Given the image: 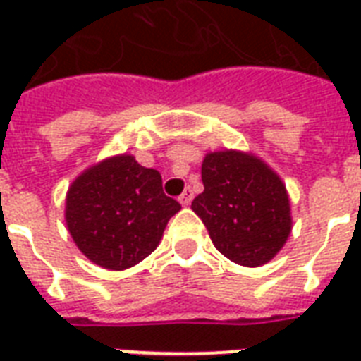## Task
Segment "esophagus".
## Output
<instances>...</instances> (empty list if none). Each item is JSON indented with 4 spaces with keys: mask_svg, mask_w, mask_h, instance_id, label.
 Segmentation results:
<instances>
[{
    "mask_svg": "<svg viewBox=\"0 0 361 361\" xmlns=\"http://www.w3.org/2000/svg\"><path fill=\"white\" fill-rule=\"evenodd\" d=\"M180 202L183 204V206H189V204L192 202V191H191V189H185V191L181 192Z\"/></svg>",
    "mask_w": 361,
    "mask_h": 361,
    "instance_id": "1",
    "label": "esophagus"
}]
</instances>
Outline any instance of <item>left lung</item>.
Wrapping results in <instances>:
<instances>
[{
  "label": "left lung",
  "instance_id": "left-lung-1",
  "mask_svg": "<svg viewBox=\"0 0 361 361\" xmlns=\"http://www.w3.org/2000/svg\"><path fill=\"white\" fill-rule=\"evenodd\" d=\"M204 192L192 200L215 249L240 266H262L290 236L285 183L255 155L214 152L202 163Z\"/></svg>",
  "mask_w": 361,
  "mask_h": 361
}]
</instances>
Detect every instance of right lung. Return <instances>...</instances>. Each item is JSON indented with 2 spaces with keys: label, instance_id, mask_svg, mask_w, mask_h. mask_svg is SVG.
<instances>
[{
  "label": "right lung",
  "instance_id": "obj_1",
  "mask_svg": "<svg viewBox=\"0 0 361 361\" xmlns=\"http://www.w3.org/2000/svg\"><path fill=\"white\" fill-rule=\"evenodd\" d=\"M180 209V202L163 192L157 170L142 166L133 155H116L73 181L65 221L76 247L93 264L127 269L155 251Z\"/></svg>",
  "mask_w": 361,
  "mask_h": 361
}]
</instances>
